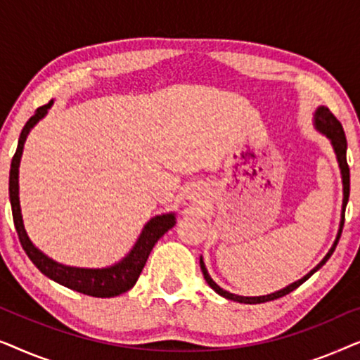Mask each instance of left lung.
Returning <instances> with one entry per match:
<instances>
[{"label": "left lung", "mask_w": 360, "mask_h": 360, "mask_svg": "<svg viewBox=\"0 0 360 360\" xmlns=\"http://www.w3.org/2000/svg\"><path fill=\"white\" fill-rule=\"evenodd\" d=\"M314 124L319 131L323 132V134H326L329 139H331V144L334 147V150H336V155H338V162H339V167H341V174H342V185H344V200H342V218H341V226H339V233H338V238L334 240L333 248L329 249V252L326 254V257H324L321 262H319L316 267H314L311 272L304 275L302 280H298V282H295L292 285H288L287 288L280 290V292H275V293H270V295H264V297H239V295H234V293H229L223 290L221 287H218L213 282V278L208 275V270L205 267V262L203 259H200V267H201V272H203V277L206 280V283L210 285L211 288L214 290L216 293H219L221 297L228 298V300H234V302H239V303H249V304H255V303H265V302H272V300H277V298H282L285 295H288L290 292H293L295 288H298L300 285L303 282H307V280L311 277V275L316 272L318 269H321L324 264L328 262V259L331 257L334 249H336V245L339 243V238H341L342 234V228H344V218H346V206H347V201H349V191H351V170H349V165H347V159H346V150H347V141H346V134H344V129H342V124L338 121V117L333 115L331 111H329V108L326 106H319L316 110V115H314Z\"/></svg>", "instance_id": "8db88e82"}]
</instances>
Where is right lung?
Masks as SVG:
<instances>
[{
	"label": "right lung",
	"mask_w": 360,
	"mask_h": 360,
	"mask_svg": "<svg viewBox=\"0 0 360 360\" xmlns=\"http://www.w3.org/2000/svg\"><path fill=\"white\" fill-rule=\"evenodd\" d=\"M52 106V101L47 105L37 108V111L29 117V121L24 124L21 136H19L18 149L14 152L11 160V170H9V201H11L13 210V221L14 228H16L19 243H21L24 252L27 257L32 260V264L46 275V277L52 278L53 282L63 285V287L75 290L83 295H90V297L96 298H111L117 297V295L127 292L134 287L137 278L144 269V265L149 259V254L152 248H154L157 240L164 236L167 231L175 226V216L174 214H162L152 218L146 228L142 229L141 238L127 257L121 260L120 264L112 265L108 269H77V267H65V265L53 262L47 255H44L41 250L34 248V244L29 240L26 229L22 224L21 216V206H19V160H21L22 147L26 142V137L31 131V127L46 116L49 108Z\"/></svg>",
	"instance_id": "right-lung-1"
}]
</instances>
